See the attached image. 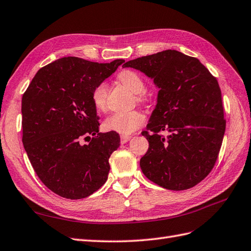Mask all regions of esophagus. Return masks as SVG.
<instances>
[{
  "instance_id": "34e87169",
  "label": "esophagus",
  "mask_w": 251,
  "mask_h": 251,
  "mask_svg": "<svg viewBox=\"0 0 251 251\" xmlns=\"http://www.w3.org/2000/svg\"><path fill=\"white\" fill-rule=\"evenodd\" d=\"M130 139V135H121V143L122 144H125V143H127Z\"/></svg>"
}]
</instances>
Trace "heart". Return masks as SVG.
<instances>
[{"label": "heart", "mask_w": 251, "mask_h": 251, "mask_svg": "<svg viewBox=\"0 0 251 251\" xmlns=\"http://www.w3.org/2000/svg\"><path fill=\"white\" fill-rule=\"evenodd\" d=\"M119 80L134 95H140L145 89V83L143 78L132 70H124L119 75ZM108 92V86L106 83L99 84L92 92V102L96 108L103 111L106 108V98ZM140 100V96L138 97ZM145 123V116L138 110L114 112L106 118L103 126L107 131H114L121 134H130Z\"/></svg>", "instance_id": "obj_1"}]
</instances>
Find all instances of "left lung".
<instances>
[{
	"mask_svg": "<svg viewBox=\"0 0 251 251\" xmlns=\"http://www.w3.org/2000/svg\"><path fill=\"white\" fill-rule=\"evenodd\" d=\"M123 67L140 70L159 88L147 131L142 132L149 143L140 160L143 174L169 190L193 187L213 168L225 133L217 78L198 59L171 49L128 61ZM162 131L169 132L167 137Z\"/></svg>",
	"mask_w": 251,
	"mask_h": 251,
	"instance_id": "left-lung-1",
	"label": "left lung"
}]
</instances>
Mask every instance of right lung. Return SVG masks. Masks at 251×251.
<instances>
[{
  "mask_svg": "<svg viewBox=\"0 0 251 251\" xmlns=\"http://www.w3.org/2000/svg\"><path fill=\"white\" fill-rule=\"evenodd\" d=\"M124 62L62 58L42 67L23 95L24 148L40 180L60 197L84 199L107 181L120 135L99 132L92 92Z\"/></svg>",
  "mask_w": 251,
  "mask_h": 251,
  "instance_id": "right-lung-1",
  "label": "right lung"
}]
</instances>
